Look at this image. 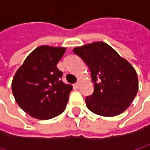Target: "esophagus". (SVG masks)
<instances>
[{
	"label": "esophagus",
	"mask_w": 150,
	"mask_h": 150,
	"mask_svg": "<svg viewBox=\"0 0 150 150\" xmlns=\"http://www.w3.org/2000/svg\"><path fill=\"white\" fill-rule=\"evenodd\" d=\"M80 85H81V82H80V81H78V82L75 83V85H74V86H75V88H79V87H80Z\"/></svg>",
	"instance_id": "34e87169"
}]
</instances>
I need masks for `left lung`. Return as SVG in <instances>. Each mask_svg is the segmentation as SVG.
I'll list each match as a JSON object with an SVG mask.
<instances>
[{"instance_id":"left-lung-1","label":"left lung","mask_w":150,"mask_h":150,"mask_svg":"<svg viewBox=\"0 0 150 150\" xmlns=\"http://www.w3.org/2000/svg\"><path fill=\"white\" fill-rule=\"evenodd\" d=\"M89 68L94 93L85 99L87 108L103 116L124 112L138 91V77L133 66L109 45L96 42L73 49Z\"/></svg>"}]
</instances>
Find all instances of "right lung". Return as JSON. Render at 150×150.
Masks as SVG:
<instances>
[{
  "label": "right lung",
  "instance_id": "right-lung-1",
  "mask_svg": "<svg viewBox=\"0 0 150 150\" xmlns=\"http://www.w3.org/2000/svg\"><path fill=\"white\" fill-rule=\"evenodd\" d=\"M63 47L42 45L25 59L12 81V92L21 109L34 118L48 120L66 108L73 87L62 80L56 65L64 54Z\"/></svg>",
  "mask_w": 150,
  "mask_h": 150
}]
</instances>
